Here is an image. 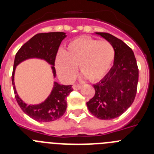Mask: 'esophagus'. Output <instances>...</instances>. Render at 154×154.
I'll list each match as a JSON object with an SVG mask.
<instances>
[{
	"label": "esophagus",
	"mask_w": 154,
	"mask_h": 154,
	"mask_svg": "<svg viewBox=\"0 0 154 154\" xmlns=\"http://www.w3.org/2000/svg\"><path fill=\"white\" fill-rule=\"evenodd\" d=\"M72 88L74 90H79V89H80L82 88V85H79V84H74L72 85Z\"/></svg>",
	"instance_id": "obj_1"
}]
</instances>
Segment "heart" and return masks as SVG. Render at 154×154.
<instances>
[{"mask_svg":"<svg viewBox=\"0 0 154 154\" xmlns=\"http://www.w3.org/2000/svg\"><path fill=\"white\" fill-rule=\"evenodd\" d=\"M116 51L108 41H99L88 36L71 41L64 52H59L55 59L58 75L70 81L75 75V66L82 75L90 82L103 79L114 62Z\"/></svg>","mask_w":154,"mask_h":154,"instance_id":"heart-1","label":"heart"}]
</instances>
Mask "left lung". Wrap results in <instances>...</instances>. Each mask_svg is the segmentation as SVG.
<instances>
[{
	"mask_svg": "<svg viewBox=\"0 0 154 154\" xmlns=\"http://www.w3.org/2000/svg\"><path fill=\"white\" fill-rule=\"evenodd\" d=\"M113 45V66L98 83L93 85L95 96L87 102L89 112L100 119H112L126 112L137 94L139 69L134 53L116 37L96 32Z\"/></svg>",
	"mask_w": 154,
	"mask_h": 154,
	"instance_id": "obj_1",
	"label": "left lung"
}]
</instances>
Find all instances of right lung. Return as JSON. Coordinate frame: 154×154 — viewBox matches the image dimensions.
Listing matches in <instances>:
<instances>
[{"label": "right lung", "instance_id": "1", "mask_svg": "<svg viewBox=\"0 0 154 154\" xmlns=\"http://www.w3.org/2000/svg\"><path fill=\"white\" fill-rule=\"evenodd\" d=\"M66 35L64 32L39 33L23 45L14 58L11 80L15 99L23 112L38 122H51L62 117L67 108L66 97L73 91L72 85H64L54 82L51 94L43 103L38 105H27L17 93L14 85V72L16 66L28 58L44 59L51 65L53 75L55 77V61L58 48Z\"/></svg>", "mask_w": 154, "mask_h": 154}]
</instances>
